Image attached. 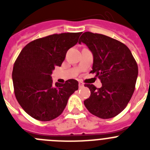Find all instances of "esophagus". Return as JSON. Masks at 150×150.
<instances>
[{
    "label": "esophagus",
    "instance_id": "obj_1",
    "mask_svg": "<svg viewBox=\"0 0 150 150\" xmlns=\"http://www.w3.org/2000/svg\"><path fill=\"white\" fill-rule=\"evenodd\" d=\"M84 87V84L82 82H79V88H83Z\"/></svg>",
    "mask_w": 150,
    "mask_h": 150
}]
</instances>
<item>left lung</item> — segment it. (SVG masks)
Here are the masks:
<instances>
[{"mask_svg":"<svg viewBox=\"0 0 150 150\" xmlns=\"http://www.w3.org/2000/svg\"><path fill=\"white\" fill-rule=\"evenodd\" d=\"M85 43L93 55L91 73L102 83L99 88L86 84L91 95L84 104L91 114L101 119L117 116L132 98L138 67L129 49L120 41L100 34L85 32L79 43Z\"/></svg>","mask_w":150,"mask_h":150,"instance_id":"1","label":"left lung"}]
</instances>
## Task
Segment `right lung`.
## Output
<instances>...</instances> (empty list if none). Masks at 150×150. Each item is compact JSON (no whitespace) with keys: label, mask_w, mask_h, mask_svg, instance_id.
Listing matches in <instances>:
<instances>
[{"label":"right lung","mask_w":150,"mask_h":150,"mask_svg":"<svg viewBox=\"0 0 150 150\" xmlns=\"http://www.w3.org/2000/svg\"><path fill=\"white\" fill-rule=\"evenodd\" d=\"M81 34H55L31 41L16 60L12 74L16 98L35 120L46 122L60 116L69 97L78 89V82L73 79L53 84L51 74L56 66L61 67Z\"/></svg>","instance_id":"1"}]
</instances>
